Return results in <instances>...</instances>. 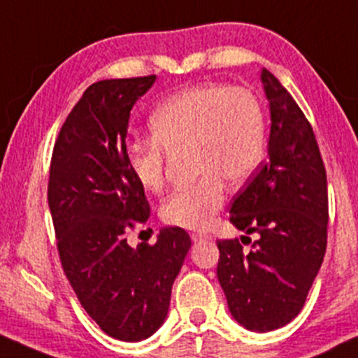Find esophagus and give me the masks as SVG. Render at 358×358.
<instances>
[{
    "mask_svg": "<svg viewBox=\"0 0 358 358\" xmlns=\"http://www.w3.org/2000/svg\"><path fill=\"white\" fill-rule=\"evenodd\" d=\"M192 241L194 243H199V241H209V239H212L210 234L207 233H202V231H195V233L190 234Z\"/></svg>",
    "mask_w": 358,
    "mask_h": 358,
    "instance_id": "esophagus-1",
    "label": "esophagus"
}]
</instances>
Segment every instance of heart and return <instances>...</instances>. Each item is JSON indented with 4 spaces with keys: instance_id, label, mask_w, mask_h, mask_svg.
Masks as SVG:
<instances>
[{
    "instance_id": "heart-1",
    "label": "heart",
    "mask_w": 358,
    "mask_h": 358,
    "mask_svg": "<svg viewBox=\"0 0 358 358\" xmlns=\"http://www.w3.org/2000/svg\"><path fill=\"white\" fill-rule=\"evenodd\" d=\"M152 139L129 143L127 163L139 185L159 192L166 151L190 148L199 180L180 188L161 206L173 226L202 229L226 200V183L248 182L263 159L265 120L260 101L245 88L199 85L171 95L149 117Z\"/></svg>"
}]
</instances>
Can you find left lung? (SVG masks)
I'll use <instances>...</instances> for the list:
<instances>
[{"label":"left lung","mask_w":358,"mask_h":358,"mask_svg":"<svg viewBox=\"0 0 358 358\" xmlns=\"http://www.w3.org/2000/svg\"><path fill=\"white\" fill-rule=\"evenodd\" d=\"M260 78L272 122L268 158L229 210L231 222L258 239L250 253L238 239L217 241V278L234 320L250 331L266 333L301 313L320 272L328 185L316 137L299 105L268 69Z\"/></svg>","instance_id":"obj_1"}]
</instances>
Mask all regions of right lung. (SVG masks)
<instances>
[{
  "instance_id": "right-lung-1",
  "label": "right lung",
  "mask_w": 358,
  "mask_h": 358,
  "mask_svg": "<svg viewBox=\"0 0 358 358\" xmlns=\"http://www.w3.org/2000/svg\"><path fill=\"white\" fill-rule=\"evenodd\" d=\"M156 76L93 83L62 125L50 161L49 209L62 268L85 311L122 341L164 323L171 287L190 250L182 227L132 248L125 233L149 219L144 188L127 163L129 119Z\"/></svg>"
}]
</instances>
